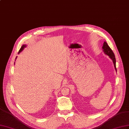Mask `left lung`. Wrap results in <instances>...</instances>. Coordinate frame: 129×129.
Here are the masks:
<instances>
[{
  "mask_svg": "<svg viewBox=\"0 0 129 129\" xmlns=\"http://www.w3.org/2000/svg\"><path fill=\"white\" fill-rule=\"evenodd\" d=\"M102 49H103V51L104 53H105L106 55L109 56V57L111 59L113 60L115 69L116 71H117V70H116V58H115V55H114L113 51H112V50L109 47V45H108V44L106 42H104Z\"/></svg>",
  "mask_w": 129,
  "mask_h": 129,
  "instance_id": "obj_1",
  "label": "left lung"
}]
</instances>
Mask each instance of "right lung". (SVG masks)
Returning <instances> with one entry per match:
<instances>
[{
	"label": "right lung",
	"instance_id": "add662e5",
	"mask_svg": "<svg viewBox=\"0 0 129 129\" xmlns=\"http://www.w3.org/2000/svg\"><path fill=\"white\" fill-rule=\"evenodd\" d=\"M26 46H27V45H26V44H24V45H22V46L21 47V48H20V50L19 51V52H18V53H20L21 52L22 50H23V49L24 48H26ZM16 58H15V59H16Z\"/></svg>",
	"mask_w": 129,
	"mask_h": 129
}]
</instances>
